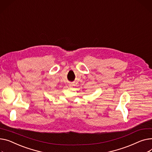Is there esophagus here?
I'll use <instances>...</instances> for the list:
<instances>
[{
	"instance_id": "esophagus-1",
	"label": "esophagus",
	"mask_w": 152,
	"mask_h": 152,
	"mask_svg": "<svg viewBox=\"0 0 152 152\" xmlns=\"http://www.w3.org/2000/svg\"><path fill=\"white\" fill-rule=\"evenodd\" d=\"M73 86V84H69V87H72Z\"/></svg>"
}]
</instances>
